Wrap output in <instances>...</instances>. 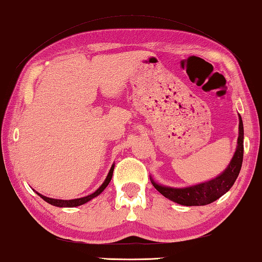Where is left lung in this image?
<instances>
[{"label":"left lung","instance_id":"obj_1","mask_svg":"<svg viewBox=\"0 0 262 262\" xmlns=\"http://www.w3.org/2000/svg\"><path fill=\"white\" fill-rule=\"evenodd\" d=\"M237 144V148H235L233 158L230 161L228 168L215 179L210 180V181L195 184V186L190 187L171 188L158 184L151 179L152 184L166 199L181 205L192 207V205H207L215 202L216 200L230 190V188L233 186L234 181L238 178L240 168H242L244 157V126L240 116Z\"/></svg>","mask_w":262,"mask_h":262}]
</instances>
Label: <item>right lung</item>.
Wrapping results in <instances>:
<instances>
[{"label": "right lung", "mask_w": 262, "mask_h": 262, "mask_svg": "<svg viewBox=\"0 0 262 262\" xmlns=\"http://www.w3.org/2000/svg\"><path fill=\"white\" fill-rule=\"evenodd\" d=\"M114 165L111 166V168L108 173V177L104 180V182L102 183V186L98 188V189L93 192V194L88 195V196H84V197H81V199H75V200H57V199H51V197H46L44 195L39 194V192H37L38 195H39L42 200L46 201L47 203L54 205V207H59V208H74V207H79V205H82L84 203L89 202V201L93 200L94 197H96L101 194V192L105 189L106 186H108L109 182L111 181V178H113V173H114Z\"/></svg>", "instance_id": "right-lung-1"}]
</instances>
